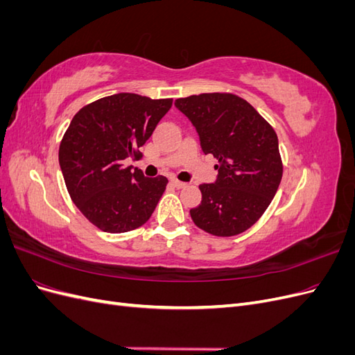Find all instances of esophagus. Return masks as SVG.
<instances>
[{
  "mask_svg": "<svg viewBox=\"0 0 355 355\" xmlns=\"http://www.w3.org/2000/svg\"><path fill=\"white\" fill-rule=\"evenodd\" d=\"M171 184H173L176 188H185L188 185L187 182H182V180H178V179H171Z\"/></svg>",
  "mask_w": 355,
  "mask_h": 355,
  "instance_id": "esophagus-1",
  "label": "esophagus"
}]
</instances>
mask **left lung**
Here are the masks:
<instances>
[{
    "label": "left lung",
    "instance_id": "obj_1",
    "mask_svg": "<svg viewBox=\"0 0 355 355\" xmlns=\"http://www.w3.org/2000/svg\"><path fill=\"white\" fill-rule=\"evenodd\" d=\"M200 136L204 154L218 159L214 184H201L191 209L198 228L218 237L249 230L270 206L283 176L278 137L253 106L231 93H202L175 101Z\"/></svg>",
    "mask_w": 355,
    "mask_h": 355
}]
</instances>
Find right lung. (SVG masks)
Returning <instances> with one entry per match:
<instances>
[{"instance_id":"add662e5","label":"right lung","mask_w":355,"mask_h":355,"mask_svg":"<svg viewBox=\"0 0 355 355\" xmlns=\"http://www.w3.org/2000/svg\"><path fill=\"white\" fill-rule=\"evenodd\" d=\"M171 99L116 93L73 115L59 146V164L75 206L99 230L120 234L151 218L167 178L124 167L171 108Z\"/></svg>"}]
</instances>
